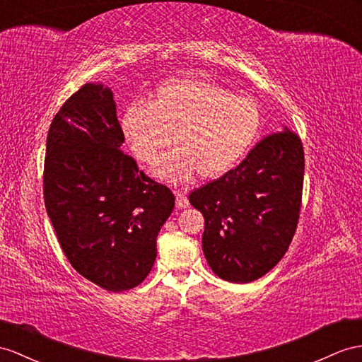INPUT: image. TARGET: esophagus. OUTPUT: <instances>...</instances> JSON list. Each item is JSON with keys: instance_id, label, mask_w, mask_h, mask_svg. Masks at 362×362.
<instances>
[{"instance_id": "esophagus-1", "label": "esophagus", "mask_w": 362, "mask_h": 362, "mask_svg": "<svg viewBox=\"0 0 362 362\" xmlns=\"http://www.w3.org/2000/svg\"><path fill=\"white\" fill-rule=\"evenodd\" d=\"M188 205H189V200L187 199V196H185L183 192H175V206L179 209H183V208H188Z\"/></svg>"}]
</instances>
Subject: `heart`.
<instances>
[{
	"label": "heart",
	"instance_id": "b5f03b06",
	"mask_svg": "<svg viewBox=\"0 0 362 362\" xmlns=\"http://www.w3.org/2000/svg\"><path fill=\"white\" fill-rule=\"evenodd\" d=\"M262 110L251 96L200 79H180L157 90L150 105L127 110L122 128L133 153L148 165L171 151L159 175L185 183L197 173L216 179L243 159L262 128Z\"/></svg>",
	"mask_w": 362,
	"mask_h": 362
}]
</instances>
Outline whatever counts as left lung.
Segmentation results:
<instances>
[{"label":"left lung","instance_id":"obj_1","mask_svg":"<svg viewBox=\"0 0 362 362\" xmlns=\"http://www.w3.org/2000/svg\"><path fill=\"white\" fill-rule=\"evenodd\" d=\"M304 150L284 128L257 142L235 168L189 194L205 217L202 245L221 280L251 283L281 260L298 225Z\"/></svg>","mask_w":362,"mask_h":362}]
</instances>
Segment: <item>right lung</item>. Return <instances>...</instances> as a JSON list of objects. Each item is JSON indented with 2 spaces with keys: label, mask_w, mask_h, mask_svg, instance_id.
<instances>
[{
  "label": "right lung",
  "mask_w": 362,
  "mask_h": 362,
  "mask_svg": "<svg viewBox=\"0 0 362 362\" xmlns=\"http://www.w3.org/2000/svg\"><path fill=\"white\" fill-rule=\"evenodd\" d=\"M113 93L86 84L53 117L44 160V203L70 264L110 292L141 284L174 194L120 150Z\"/></svg>",
  "instance_id": "obj_1"
}]
</instances>
